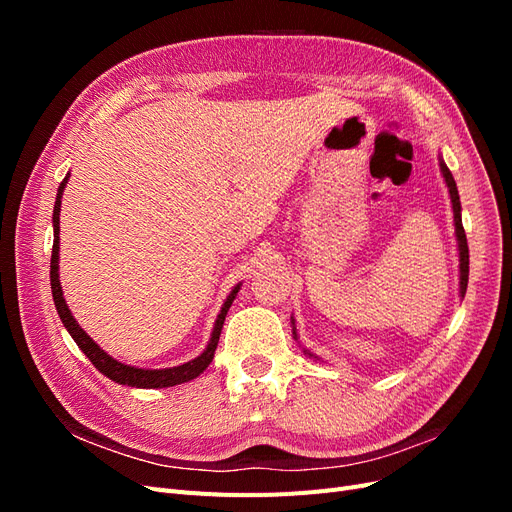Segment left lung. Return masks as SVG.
<instances>
[{
    "instance_id": "1",
    "label": "left lung",
    "mask_w": 512,
    "mask_h": 512,
    "mask_svg": "<svg viewBox=\"0 0 512 512\" xmlns=\"http://www.w3.org/2000/svg\"><path fill=\"white\" fill-rule=\"evenodd\" d=\"M440 168H442V175H444V181L448 185V194H451V203H453V215H455V235H457V243H459V292L461 297L466 294V288H468V275H470V252H468V239H466V230H463V224H461V203H459V192H457V183L451 175V170H448V166L440 160ZM294 324V322H292ZM294 337H297V331H294ZM305 354L314 356L312 352ZM316 359V356H314Z\"/></svg>"
}]
</instances>
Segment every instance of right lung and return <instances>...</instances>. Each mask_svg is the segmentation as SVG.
I'll use <instances>...</instances> for the list:
<instances>
[{
    "label": "right lung",
    "instance_id": "1",
    "mask_svg": "<svg viewBox=\"0 0 512 512\" xmlns=\"http://www.w3.org/2000/svg\"><path fill=\"white\" fill-rule=\"evenodd\" d=\"M66 183H68V177L59 183L57 200H55V207H53L55 239H53V254H51V290H53V301H55V307H57V314H59L61 322H64V327L68 329V333L72 335L76 346H79L87 354V359L94 363V367L98 371H102L106 378H111L113 382L126 384V386H136V389H164V386H175V384H181V382L194 380L196 376L203 374V371L209 367V363L213 361V354H215V348H218V342H220V333H222V327H224L226 314H228L232 301H235V297H237L239 284L232 288L218 320H215V327H213L207 350L200 356H196L194 361L183 363L179 367H166V369H138V367L123 365V363L115 361L113 356H108L94 342V339H91L79 327V322L74 320V316L70 314V309L66 305L64 292H61V284H59V207H61V194H64Z\"/></svg>",
    "mask_w": 512,
    "mask_h": 512
}]
</instances>
